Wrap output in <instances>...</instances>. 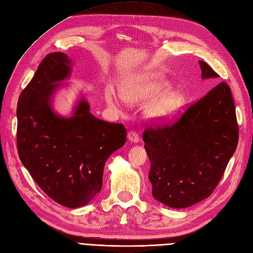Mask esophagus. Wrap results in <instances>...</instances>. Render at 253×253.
I'll return each mask as SVG.
<instances>
[{
    "mask_svg": "<svg viewBox=\"0 0 253 253\" xmlns=\"http://www.w3.org/2000/svg\"><path fill=\"white\" fill-rule=\"evenodd\" d=\"M128 138H129V141L134 142V143H137L139 139L137 132L134 131V130H130V131L128 132Z\"/></svg>",
    "mask_w": 253,
    "mask_h": 253,
    "instance_id": "esophagus-1",
    "label": "esophagus"
}]
</instances>
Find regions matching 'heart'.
<instances>
[{
	"instance_id": "heart-1",
	"label": "heart",
	"mask_w": 253,
	"mask_h": 253,
	"mask_svg": "<svg viewBox=\"0 0 253 253\" xmlns=\"http://www.w3.org/2000/svg\"><path fill=\"white\" fill-rule=\"evenodd\" d=\"M166 86L167 81L162 75L150 74L125 82L121 86L120 92L123 100L129 104H135V103L145 102L153 98ZM107 100L111 104H114L116 102L114 93L109 92L107 95ZM182 104L183 96L179 91L165 90L147 103L145 112L150 118L166 119L175 115Z\"/></svg>"
}]
</instances>
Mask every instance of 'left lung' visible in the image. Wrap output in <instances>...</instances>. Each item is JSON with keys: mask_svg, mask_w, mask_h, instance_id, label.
I'll use <instances>...</instances> for the list:
<instances>
[{"mask_svg": "<svg viewBox=\"0 0 253 253\" xmlns=\"http://www.w3.org/2000/svg\"><path fill=\"white\" fill-rule=\"evenodd\" d=\"M201 76L219 75L202 60ZM143 141L150 161L148 178L153 197L183 209L210 197L225 172L239 142V126L230 87L213 85L173 123L147 125Z\"/></svg>", "mask_w": 253, "mask_h": 253, "instance_id": "8db88e82", "label": "left lung"}]
</instances>
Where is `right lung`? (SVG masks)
<instances>
[{"label":"right lung","instance_id":"add662e5","mask_svg":"<svg viewBox=\"0 0 253 253\" xmlns=\"http://www.w3.org/2000/svg\"><path fill=\"white\" fill-rule=\"evenodd\" d=\"M64 53L53 52L40 63L18 98L16 146L20 160L37 185L63 207L87 204L101 191L107 158L126 142L122 123L93 117L82 99L72 118L56 116L50 99L70 75Z\"/></svg>","mask_w":253,"mask_h":253}]
</instances>
